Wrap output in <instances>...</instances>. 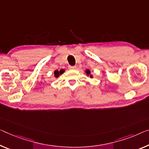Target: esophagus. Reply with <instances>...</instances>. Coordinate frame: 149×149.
Segmentation results:
<instances>
[{
	"label": "esophagus",
	"instance_id": "obj_1",
	"mask_svg": "<svg viewBox=\"0 0 149 149\" xmlns=\"http://www.w3.org/2000/svg\"><path fill=\"white\" fill-rule=\"evenodd\" d=\"M68 67H69L70 69H73V68H76V66H68Z\"/></svg>",
	"mask_w": 149,
	"mask_h": 149
}]
</instances>
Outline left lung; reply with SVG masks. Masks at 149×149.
<instances>
[{"mask_svg": "<svg viewBox=\"0 0 149 149\" xmlns=\"http://www.w3.org/2000/svg\"><path fill=\"white\" fill-rule=\"evenodd\" d=\"M86 74H87L88 75H89V74H91V71L89 70H86ZM91 77H92V76H91Z\"/></svg>", "mask_w": 149, "mask_h": 149, "instance_id": "8db88e82", "label": "left lung"}]
</instances>
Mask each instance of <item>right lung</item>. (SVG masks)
<instances>
[{
    "label": "right lung",
    "instance_id": "obj_1",
    "mask_svg": "<svg viewBox=\"0 0 149 149\" xmlns=\"http://www.w3.org/2000/svg\"><path fill=\"white\" fill-rule=\"evenodd\" d=\"M63 72H64V70H61L60 71H58V70H56L55 71H54V76L57 78L59 76V74H61Z\"/></svg>",
    "mask_w": 149,
    "mask_h": 149
}]
</instances>
